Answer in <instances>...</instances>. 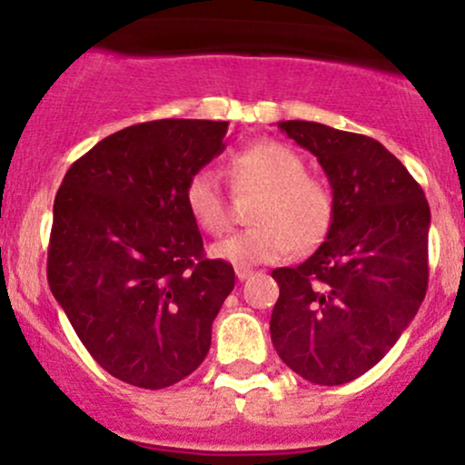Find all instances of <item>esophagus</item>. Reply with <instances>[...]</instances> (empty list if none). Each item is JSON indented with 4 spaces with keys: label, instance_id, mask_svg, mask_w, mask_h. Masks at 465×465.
I'll list each match as a JSON object with an SVG mask.
<instances>
[{
    "label": "esophagus",
    "instance_id": "obj_1",
    "mask_svg": "<svg viewBox=\"0 0 465 465\" xmlns=\"http://www.w3.org/2000/svg\"><path fill=\"white\" fill-rule=\"evenodd\" d=\"M253 275V269H247V266H236V277L238 280H247V277Z\"/></svg>",
    "mask_w": 465,
    "mask_h": 465
}]
</instances>
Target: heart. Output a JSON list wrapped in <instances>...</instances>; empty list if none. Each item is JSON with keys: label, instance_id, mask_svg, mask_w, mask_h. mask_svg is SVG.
<instances>
[{"label": "heart", "instance_id": "1", "mask_svg": "<svg viewBox=\"0 0 465 465\" xmlns=\"http://www.w3.org/2000/svg\"><path fill=\"white\" fill-rule=\"evenodd\" d=\"M238 183L264 190L251 210L253 227L232 233L212 247V255L236 266L275 262L303 253L325 238L334 218V194L325 181L306 174L302 154L286 143L260 140L232 157ZM185 205L203 232L218 236L229 225V207L212 168H201L185 185Z\"/></svg>", "mask_w": 465, "mask_h": 465}]
</instances>
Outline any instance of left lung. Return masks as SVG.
<instances>
[{"label": "left lung", "mask_w": 465, "mask_h": 465, "mask_svg": "<svg viewBox=\"0 0 465 465\" xmlns=\"http://www.w3.org/2000/svg\"><path fill=\"white\" fill-rule=\"evenodd\" d=\"M328 174L334 218L306 262L275 269L271 341L314 385L370 371L409 328L429 286L430 210L400 159L359 133L277 122Z\"/></svg>", "instance_id": "1"}]
</instances>
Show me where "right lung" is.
<instances>
[{
  "label": "right lung",
  "mask_w": 465,
  "mask_h": 465,
  "mask_svg": "<svg viewBox=\"0 0 465 465\" xmlns=\"http://www.w3.org/2000/svg\"><path fill=\"white\" fill-rule=\"evenodd\" d=\"M227 122L154 120L104 137L54 199L47 282L103 370L142 389L190 376L236 284L203 253L188 179L225 151Z\"/></svg>",
  "instance_id": "obj_1"
}]
</instances>
